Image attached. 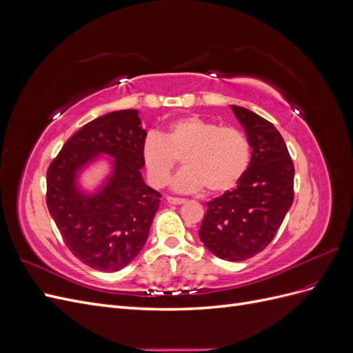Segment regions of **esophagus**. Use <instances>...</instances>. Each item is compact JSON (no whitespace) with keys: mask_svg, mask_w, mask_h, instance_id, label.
Segmentation results:
<instances>
[{"mask_svg":"<svg viewBox=\"0 0 353 353\" xmlns=\"http://www.w3.org/2000/svg\"><path fill=\"white\" fill-rule=\"evenodd\" d=\"M166 201L169 203V205H184V203H185V199H179V197L168 196V197H166Z\"/></svg>","mask_w":353,"mask_h":353,"instance_id":"1","label":"esophagus"}]
</instances>
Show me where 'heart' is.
<instances>
[{
	"label": "heart",
	"instance_id": "heart-1",
	"mask_svg": "<svg viewBox=\"0 0 353 353\" xmlns=\"http://www.w3.org/2000/svg\"><path fill=\"white\" fill-rule=\"evenodd\" d=\"M141 156L153 185H166L181 159L184 169L172 183L176 191L197 193L206 188L218 194L236 185L249 169L252 144L237 128L185 116L170 123L162 137L148 135Z\"/></svg>",
	"mask_w": 353,
	"mask_h": 353
}]
</instances>
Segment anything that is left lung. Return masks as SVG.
<instances>
[{
  "label": "left lung",
  "instance_id": "8db88e82",
  "mask_svg": "<svg viewBox=\"0 0 353 353\" xmlns=\"http://www.w3.org/2000/svg\"><path fill=\"white\" fill-rule=\"evenodd\" d=\"M232 112L252 144L239 185L208 201L199 230L206 249L230 262L261 253L275 237L294 199V166L276 128L240 105Z\"/></svg>",
  "mask_w": 353,
  "mask_h": 353
}]
</instances>
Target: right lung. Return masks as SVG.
<instances>
[{
  "instance_id": "obj_1",
  "label": "right lung",
  "mask_w": 353,
  "mask_h": 353,
  "mask_svg": "<svg viewBox=\"0 0 353 353\" xmlns=\"http://www.w3.org/2000/svg\"><path fill=\"white\" fill-rule=\"evenodd\" d=\"M147 132L138 112L117 110L83 125L61 147L47 170V206L69 250L90 268L114 272L140 253L160 203L141 176ZM104 152L114 172L92 196L76 188V174Z\"/></svg>"
}]
</instances>
